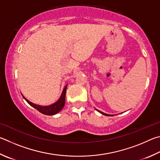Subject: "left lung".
Instances as JSON below:
<instances>
[{
    "label": "left lung",
    "instance_id": "1",
    "mask_svg": "<svg viewBox=\"0 0 160 160\" xmlns=\"http://www.w3.org/2000/svg\"><path fill=\"white\" fill-rule=\"evenodd\" d=\"M99 112H100L102 114H104V115H105V116H113V115H112V114H105V113H104V112H100V111H99V110H98Z\"/></svg>",
    "mask_w": 160,
    "mask_h": 160
}]
</instances>
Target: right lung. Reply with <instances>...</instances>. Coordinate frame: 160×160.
Wrapping results in <instances>:
<instances>
[{"label":"right lung","instance_id":"add662e5","mask_svg":"<svg viewBox=\"0 0 160 160\" xmlns=\"http://www.w3.org/2000/svg\"><path fill=\"white\" fill-rule=\"evenodd\" d=\"M67 86V85L64 86L61 96L58 101L48 106H41V105L34 104V103L30 102L27 98H25L23 95H22V96H23L25 100H26V101L29 103L31 106H32L33 108L36 109V110L40 112L41 113L46 114V115H53V114L58 113L64 107V103H65V95H66Z\"/></svg>","mask_w":160,"mask_h":160}]
</instances>
